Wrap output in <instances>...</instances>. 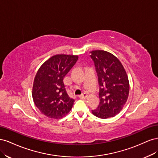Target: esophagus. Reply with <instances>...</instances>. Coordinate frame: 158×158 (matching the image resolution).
<instances>
[{
	"instance_id": "obj_1",
	"label": "esophagus",
	"mask_w": 158,
	"mask_h": 158,
	"mask_svg": "<svg viewBox=\"0 0 158 158\" xmlns=\"http://www.w3.org/2000/svg\"><path fill=\"white\" fill-rule=\"evenodd\" d=\"M80 98H82V99H84V98H86L88 97V94L86 93H84L82 95H80L78 96Z\"/></svg>"
}]
</instances>
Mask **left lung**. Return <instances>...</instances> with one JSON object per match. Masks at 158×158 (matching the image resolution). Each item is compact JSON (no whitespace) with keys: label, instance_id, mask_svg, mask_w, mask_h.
<instances>
[{"label":"left lung","instance_id":"1","mask_svg":"<svg viewBox=\"0 0 158 158\" xmlns=\"http://www.w3.org/2000/svg\"><path fill=\"white\" fill-rule=\"evenodd\" d=\"M89 53L94 62L99 84V104L92 112L101 118L113 117L120 113L127 101L128 76L120 60L111 52L95 50Z\"/></svg>","mask_w":158,"mask_h":158}]
</instances>
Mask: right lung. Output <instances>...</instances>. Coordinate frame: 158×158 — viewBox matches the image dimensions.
Returning a JSON list of instances; mask_svg holds the SVG:
<instances>
[{
  "label": "right lung",
  "instance_id": "add662e5",
  "mask_svg": "<svg viewBox=\"0 0 158 158\" xmlns=\"http://www.w3.org/2000/svg\"><path fill=\"white\" fill-rule=\"evenodd\" d=\"M78 55H56L37 70L32 88L35 106L42 114L51 118H60L68 114L74 100L69 97L63 79L73 68Z\"/></svg>",
  "mask_w": 158,
  "mask_h": 158
}]
</instances>
